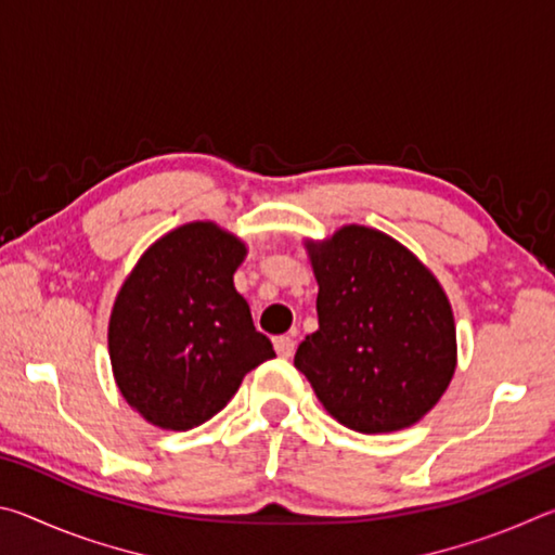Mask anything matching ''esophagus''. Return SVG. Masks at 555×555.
<instances>
[{"instance_id": "esophagus-1", "label": "esophagus", "mask_w": 555, "mask_h": 555, "mask_svg": "<svg viewBox=\"0 0 555 555\" xmlns=\"http://www.w3.org/2000/svg\"><path fill=\"white\" fill-rule=\"evenodd\" d=\"M274 350H276L279 357H291V354H294V350H296L294 337H288V335L274 337Z\"/></svg>"}]
</instances>
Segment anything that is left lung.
Returning <instances> with one entry per match:
<instances>
[{
  "label": "left lung",
  "mask_w": 555,
  "mask_h": 555,
  "mask_svg": "<svg viewBox=\"0 0 555 555\" xmlns=\"http://www.w3.org/2000/svg\"><path fill=\"white\" fill-rule=\"evenodd\" d=\"M318 331L294 364L318 401L357 434L418 424L457 367L455 318L440 281L411 249L364 224L306 240Z\"/></svg>",
  "instance_id": "left-lung-1"
}]
</instances>
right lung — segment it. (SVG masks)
I'll list each match as a JSON object with an SVG mask.
<instances>
[{
  "instance_id": "obj_1",
  "label": "right lung",
  "mask_w": 555,
  "mask_h": 555,
  "mask_svg": "<svg viewBox=\"0 0 555 555\" xmlns=\"http://www.w3.org/2000/svg\"><path fill=\"white\" fill-rule=\"evenodd\" d=\"M247 244L215 222L166 232L121 284L107 327L117 389L164 430H191L228 406L244 374L276 357L234 288Z\"/></svg>"
}]
</instances>
